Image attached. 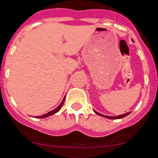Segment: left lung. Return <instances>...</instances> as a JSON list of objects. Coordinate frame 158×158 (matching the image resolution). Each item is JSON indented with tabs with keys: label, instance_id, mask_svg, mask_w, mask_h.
I'll return each mask as SVG.
<instances>
[{
	"label": "left lung",
	"instance_id": "obj_1",
	"mask_svg": "<svg viewBox=\"0 0 158 158\" xmlns=\"http://www.w3.org/2000/svg\"><path fill=\"white\" fill-rule=\"evenodd\" d=\"M94 113H96V114L99 115V116H104V117L108 118V119H121V118H123V117H125V116H127V115H129V114H130V113H131V112H128V113H125V114H122V115H120V116H105V115L100 114V113H98V112H96V111H94Z\"/></svg>",
	"mask_w": 158,
	"mask_h": 158
}]
</instances>
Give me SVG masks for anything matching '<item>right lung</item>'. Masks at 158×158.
Here are the masks:
<instances>
[{
  "label": "right lung",
  "mask_w": 158,
  "mask_h": 158,
  "mask_svg": "<svg viewBox=\"0 0 158 158\" xmlns=\"http://www.w3.org/2000/svg\"><path fill=\"white\" fill-rule=\"evenodd\" d=\"M64 101H65V98H64L63 101L61 102V103L60 104V106H58L57 108H56V109H53L52 111H50V112H49V113H46V114L42 115V116H36V118H45V117H48V116H52V115L55 114V113H56L58 111H60V109H61V107H62V106H63V104H64Z\"/></svg>",
  "instance_id": "right-lung-1"
}]
</instances>
